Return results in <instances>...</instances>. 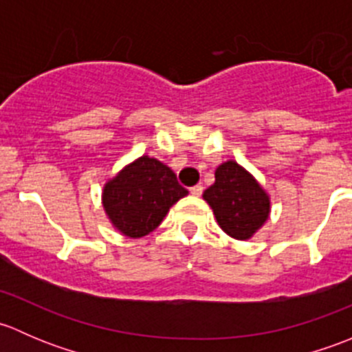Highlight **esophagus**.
Masks as SVG:
<instances>
[{"label":"esophagus","instance_id":"obj_1","mask_svg":"<svg viewBox=\"0 0 352 352\" xmlns=\"http://www.w3.org/2000/svg\"><path fill=\"white\" fill-rule=\"evenodd\" d=\"M190 194H192V196H196V197H199L202 194V186H194L192 189H190Z\"/></svg>","mask_w":352,"mask_h":352}]
</instances>
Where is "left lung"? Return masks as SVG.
<instances>
[{"mask_svg":"<svg viewBox=\"0 0 352 352\" xmlns=\"http://www.w3.org/2000/svg\"><path fill=\"white\" fill-rule=\"evenodd\" d=\"M214 184L202 197L211 206L223 232L236 240H248L269 218L271 201L257 180L230 160L214 172Z\"/></svg>","mask_w":352,"mask_h":352,"instance_id":"obj_1","label":"left lung"}]
</instances>
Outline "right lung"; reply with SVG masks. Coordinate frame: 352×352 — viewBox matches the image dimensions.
<instances>
[{"label": "right lung", "instance_id": "1", "mask_svg": "<svg viewBox=\"0 0 352 352\" xmlns=\"http://www.w3.org/2000/svg\"><path fill=\"white\" fill-rule=\"evenodd\" d=\"M177 175L150 156H141L124 166L104 186L102 202L110 223L122 235L141 239L151 233L168 209L187 196Z\"/></svg>", "mask_w": 352, "mask_h": 352}]
</instances>
